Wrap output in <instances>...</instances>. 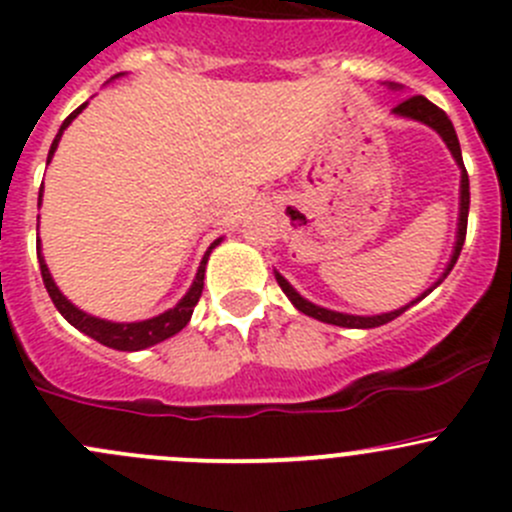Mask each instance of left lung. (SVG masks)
Listing matches in <instances>:
<instances>
[{"label":"left lung","instance_id":"left-lung-1","mask_svg":"<svg viewBox=\"0 0 512 512\" xmlns=\"http://www.w3.org/2000/svg\"><path fill=\"white\" fill-rule=\"evenodd\" d=\"M390 87L398 89V84L390 82ZM393 112H395V114H403V117H410V119H418V122L430 124V127H433V130L438 132L440 137H443L445 145H448L450 152H453L455 162H458L460 170H463V177H460V225H458V242H455V252H453V257H450L448 270H445L443 277H440V280L435 282V285H440V282H443L445 277H448V272L453 270L455 262H458L460 250H463V242H465V232H468V210H470V182H468V170H465V165H463V155H460V142H458V135H455L453 122H450L448 114H445L443 109L435 107V104L430 102V99H425V97H420V94H415V97L403 99V102H400L398 107L393 109ZM275 277H277V282H280L282 292H285V295L290 297L292 305H295L297 310L305 312V315H310V317H315V320L330 322V325H340V327H380V325H385V322H390V320H395V317L403 315V312L408 310L410 305H415V302H418V300H423V297L428 295L430 290H433V287H430V290L425 292L423 297H418V300H415V302H410V305L400 307V310H395V312H385V315H372V317H360V315H345V312H332V310H325V307L312 305V302H307L305 297H300L295 290H292V285L285 280V277H282V275H275Z\"/></svg>","mask_w":512,"mask_h":512}]
</instances>
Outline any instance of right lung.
I'll return each instance as SVG.
<instances>
[{"label":"right lung","mask_w":512,"mask_h":512,"mask_svg":"<svg viewBox=\"0 0 512 512\" xmlns=\"http://www.w3.org/2000/svg\"><path fill=\"white\" fill-rule=\"evenodd\" d=\"M84 107H87V102H84L82 107L74 109V112L69 114V117L62 122V127H59V132H57V137H54L52 147H49V160H52L54 150H57L62 132L67 130L69 122H72V119L77 117V114L82 112ZM39 202H42V187H39ZM217 242H220V240H217ZM217 242H215V245H217ZM215 245H212V247H215ZM212 247H210V250H212ZM210 250H207V255H210ZM207 255H205V260H202L200 270H197V277H195V282H192L190 292H187V295L182 297L180 302H177V307H172V310L162 312V315L152 317V320H145V322H107V320H99V317H92V315H87V312L77 310V307H74L72 302H69L67 297L59 292V287L54 285L52 275H49L47 265H44L42 250L37 252L44 287H47V292H49V297H52L54 307H57V310L64 315V320L72 322L77 330H82L84 335L94 337V340L102 342V345L112 347V350H124V352L145 350V347L157 345V342H162V340H167V337L177 335V332H180L182 327L190 322L192 310H195V305L200 302L202 287H205Z\"/></svg>","instance_id":"right-lung-1"}]
</instances>
